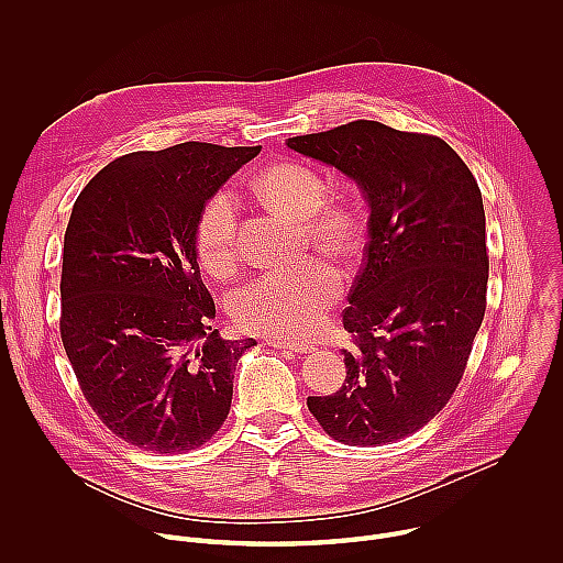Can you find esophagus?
Listing matches in <instances>:
<instances>
[{"instance_id": "34e87169", "label": "esophagus", "mask_w": 563, "mask_h": 563, "mask_svg": "<svg viewBox=\"0 0 563 563\" xmlns=\"http://www.w3.org/2000/svg\"><path fill=\"white\" fill-rule=\"evenodd\" d=\"M267 345H272L274 350H280V352H300V354H307L313 350L309 343H296V341H283V339H269Z\"/></svg>"}]
</instances>
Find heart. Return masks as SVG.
<instances>
[{"instance_id":"b5f03b06","label":"heart","mask_w":563,"mask_h":563,"mask_svg":"<svg viewBox=\"0 0 563 563\" xmlns=\"http://www.w3.org/2000/svg\"><path fill=\"white\" fill-rule=\"evenodd\" d=\"M252 191L272 211L298 220L313 250L345 263L358 258L367 218L350 200H328V183L316 169L291 159L274 163L256 174ZM194 250L211 278L224 280L235 274L240 247L235 211L227 194L211 196L202 207L194 229ZM341 289V274L330 263L307 258L240 289L231 300V313L245 332L305 339L320 325Z\"/></svg>"}]
</instances>
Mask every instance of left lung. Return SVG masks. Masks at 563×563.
<instances>
[{"mask_svg": "<svg viewBox=\"0 0 563 563\" xmlns=\"http://www.w3.org/2000/svg\"><path fill=\"white\" fill-rule=\"evenodd\" d=\"M287 146L356 180L369 205L365 263L347 296L339 391L307 408L332 439L374 448L432 421L465 372L486 313V213L441 137L354 120Z\"/></svg>", "mask_w": 563, "mask_h": 563, "instance_id": "8db88e82", "label": "left lung"}]
</instances>
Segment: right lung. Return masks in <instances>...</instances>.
<instances>
[{"instance_id": "1", "label": "right lung", "mask_w": 563, "mask_h": 563, "mask_svg": "<svg viewBox=\"0 0 563 563\" xmlns=\"http://www.w3.org/2000/svg\"><path fill=\"white\" fill-rule=\"evenodd\" d=\"M258 153L209 142L126 153L73 205L62 343L93 412L135 448L196 450L229 415L235 363L256 341L211 328L194 229L205 202Z\"/></svg>"}]
</instances>
